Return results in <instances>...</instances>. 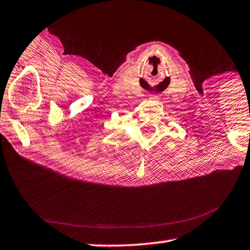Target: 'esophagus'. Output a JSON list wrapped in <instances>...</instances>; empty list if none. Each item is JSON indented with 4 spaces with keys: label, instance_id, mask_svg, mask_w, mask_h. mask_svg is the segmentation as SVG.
Listing matches in <instances>:
<instances>
[{
    "label": "esophagus",
    "instance_id": "1",
    "mask_svg": "<svg viewBox=\"0 0 250 250\" xmlns=\"http://www.w3.org/2000/svg\"><path fill=\"white\" fill-rule=\"evenodd\" d=\"M150 99H154V100H155V99H158V97L157 96H150Z\"/></svg>",
    "mask_w": 250,
    "mask_h": 250
}]
</instances>
